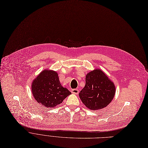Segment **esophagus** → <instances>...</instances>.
I'll use <instances>...</instances> for the list:
<instances>
[{"instance_id": "1", "label": "esophagus", "mask_w": 148, "mask_h": 148, "mask_svg": "<svg viewBox=\"0 0 148 148\" xmlns=\"http://www.w3.org/2000/svg\"><path fill=\"white\" fill-rule=\"evenodd\" d=\"M71 92H72V94H75V95H77V94H79V89H72V90H71Z\"/></svg>"}]
</instances>
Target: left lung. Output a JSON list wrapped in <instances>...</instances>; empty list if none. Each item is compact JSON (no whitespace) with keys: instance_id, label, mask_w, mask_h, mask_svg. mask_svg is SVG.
Returning a JSON list of instances; mask_svg holds the SVG:
<instances>
[{"instance_id":"obj_1","label":"left lung","mask_w":148,"mask_h":148,"mask_svg":"<svg viewBox=\"0 0 148 148\" xmlns=\"http://www.w3.org/2000/svg\"><path fill=\"white\" fill-rule=\"evenodd\" d=\"M114 83L101 69L87 74L86 84L79 93L82 103L91 110L102 109L109 104L115 95Z\"/></svg>"}]
</instances>
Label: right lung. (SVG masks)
I'll list each match as a JSON object with an SVG mask.
<instances>
[{"mask_svg": "<svg viewBox=\"0 0 148 148\" xmlns=\"http://www.w3.org/2000/svg\"><path fill=\"white\" fill-rule=\"evenodd\" d=\"M31 88L36 101L49 108L61 104L71 94L62 86L58 74L49 69L44 70L36 77L32 82Z\"/></svg>", "mask_w": 148, "mask_h": 148, "instance_id": "1", "label": "right lung"}]
</instances>
